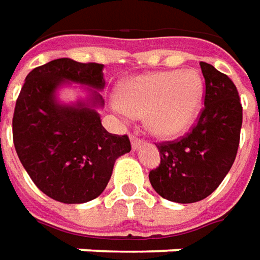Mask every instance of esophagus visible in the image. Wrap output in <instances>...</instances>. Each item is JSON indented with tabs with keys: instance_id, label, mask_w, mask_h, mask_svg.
<instances>
[{
	"instance_id": "esophagus-1",
	"label": "esophagus",
	"mask_w": 260,
	"mask_h": 260,
	"mask_svg": "<svg viewBox=\"0 0 260 260\" xmlns=\"http://www.w3.org/2000/svg\"><path fill=\"white\" fill-rule=\"evenodd\" d=\"M141 139L140 137H137V136H132V147L134 148V150H136V148H139L140 147V144H141Z\"/></svg>"
}]
</instances>
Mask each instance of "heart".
Here are the masks:
<instances>
[{"label":"heart","instance_id":"b5f03b06","mask_svg":"<svg viewBox=\"0 0 260 260\" xmlns=\"http://www.w3.org/2000/svg\"><path fill=\"white\" fill-rule=\"evenodd\" d=\"M202 79L195 71H166L127 80L114 105L123 119L147 114L148 130L161 139L187 132L201 112Z\"/></svg>","mask_w":260,"mask_h":260}]
</instances>
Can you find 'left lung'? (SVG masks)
<instances>
[{"mask_svg": "<svg viewBox=\"0 0 260 260\" xmlns=\"http://www.w3.org/2000/svg\"><path fill=\"white\" fill-rule=\"evenodd\" d=\"M200 66L205 94L198 121L185 136L157 144L161 161L148 174L157 194L180 204L201 201L215 191L235 161L241 139L236 86L207 62Z\"/></svg>", "mask_w": 260, "mask_h": 260, "instance_id": "left-lung-1", "label": "left lung"}]
</instances>
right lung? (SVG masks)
<instances>
[{
  "label": "right lung",
  "mask_w": 260,
  "mask_h": 260,
  "mask_svg": "<svg viewBox=\"0 0 260 260\" xmlns=\"http://www.w3.org/2000/svg\"><path fill=\"white\" fill-rule=\"evenodd\" d=\"M102 63L60 58L28 73L19 92L12 139L34 184L52 200L82 204L106 188L117 157L128 153V136L107 132L92 107L60 106L55 89L71 80L94 89L105 86ZM94 100L102 102L96 94Z\"/></svg>",
  "instance_id": "obj_1"
}]
</instances>
